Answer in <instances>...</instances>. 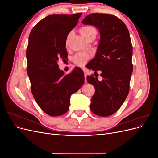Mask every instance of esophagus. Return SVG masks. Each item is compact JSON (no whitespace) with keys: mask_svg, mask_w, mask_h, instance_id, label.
<instances>
[{"mask_svg":"<svg viewBox=\"0 0 158 158\" xmlns=\"http://www.w3.org/2000/svg\"><path fill=\"white\" fill-rule=\"evenodd\" d=\"M83 70H84V74H85V82H86V77H87V75H88V70H87V69H83Z\"/></svg>","mask_w":158,"mask_h":158,"instance_id":"34e87169","label":"esophagus"}]
</instances>
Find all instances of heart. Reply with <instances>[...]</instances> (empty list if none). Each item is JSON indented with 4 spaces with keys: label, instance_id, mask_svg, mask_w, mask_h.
I'll use <instances>...</instances> for the list:
<instances>
[{
    "label": "heart",
    "instance_id": "obj_1",
    "mask_svg": "<svg viewBox=\"0 0 158 158\" xmlns=\"http://www.w3.org/2000/svg\"><path fill=\"white\" fill-rule=\"evenodd\" d=\"M93 31H96L95 28L91 26H83L80 29V32L82 35L85 38L88 36ZM68 39V38H67ZM89 58V56L85 52H79L76 54L73 58V62L77 66H83L87 63Z\"/></svg>",
    "mask_w": 158,
    "mask_h": 158
}]
</instances>
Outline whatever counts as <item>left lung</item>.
Listing matches in <instances>:
<instances>
[{
	"mask_svg": "<svg viewBox=\"0 0 158 158\" xmlns=\"http://www.w3.org/2000/svg\"><path fill=\"white\" fill-rule=\"evenodd\" d=\"M82 23L93 25L100 32L95 58L86 65L95 76H87L88 82L95 88L90 109L98 116H111L121 107L130 89L133 70L130 34L125 23L112 14H90ZM98 70L103 78L101 81L98 80Z\"/></svg>",
	"mask_w": 158,
	"mask_h": 158,
	"instance_id": "obj_1",
	"label": "left lung"
}]
</instances>
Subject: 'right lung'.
Wrapping results in <instances>:
<instances>
[{
	"label": "right lung",
	"instance_id": "obj_1",
	"mask_svg": "<svg viewBox=\"0 0 158 158\" xmlns=\"http://www.w3.org/2000/svg\"><path fill=\"white\" fill-rule=\"evenodd\" d=\"M82 13L51 14L33 27L26 50L27 73L38 106L52 117L68 111L70 95L82 86L84 74L76 67L65 74L58 61L67 59L66 41Z\"/></svg>",
	"mask_w": 158,
	"mask_h": 158
}]
</instances>
